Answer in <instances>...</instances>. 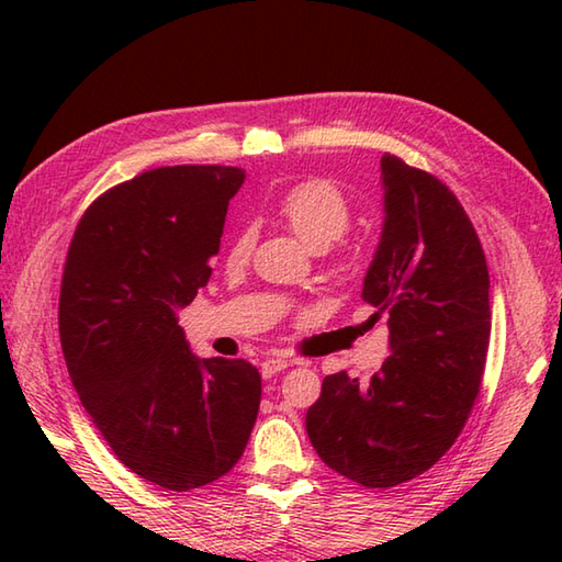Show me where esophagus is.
<instances>
[{
    "label": "esophagus",
    "instance_id": "obj_1",
    "mask_svg": "<svg viewBox=\"0 0 562 562\" xmlns=\"http://www.w3.org/2000/svg\"><path fill=\"white\" fill-rule=\"evenodd\" d=\"M288 367H290V362L284 360V357H270V360L260 362V374H262V379H270V376H274V374L282 372V369H288Z\"/></svg>",
    "mask_w": 562,
    "mask_h": 562
}]
</instances>
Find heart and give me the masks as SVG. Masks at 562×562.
<instances>
[{"instance_id": "obj_1", "label": "heart", "mask_w": 562, "mask_h": 562, "mask_svg": "<svg viewBox=\"0 0 562 562\" xmlns=\"http://www.w3.org/2000/svg\"><path fill=\"white\" fill-rule=\"evenodd\" d=\"M280 220L312 250H326L348 232L352 207L348 195L326 178L292 186L278 202ZM254 250V232L241 229L229 244V260L244 262Z\"/></svg>"}]
</instances>
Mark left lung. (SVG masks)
Returning a JSON list of instances; mask_svg holds the SVG:
<instances>
[{
    "label": "left lung",
    "mask_w": 562,
    "mask_h": 562,
    "mask_svg": "<svg viewBox=\"0 0 562 562\" xmlns=\"http://www.w3.org/2000/svg\"><path fill=\"white\" fill-rule=\"evenodd\" d=\"M384 229L362 300L389 314L391 355L362 384L324 379L306 432L333 471L393 487L445 457L481 393L491 274L469 214L432 173L381 157Z\"/></svg>",
    "instance_id": "left-lung-1"
}]
</instances>
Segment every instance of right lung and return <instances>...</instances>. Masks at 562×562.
<instances>
[{
  "label": "right lung",
  "instance_id": "1",
  "mask_svg": "<svg viewBox=\"0 0 562 562\" xmlns=\"http://www.w3.org/2000/svg\"><path fill=\"white\" fill-rule=\"evenodd\" d=\"M236 166H161L91 202L67 250L59 340L71 384L130 471L188 493L229 473L260 408L246 360H198L176 312L205 288Z\"/></svg>",
  "mask_w": 562,
  "mask_h": 562
}]
</instances>
